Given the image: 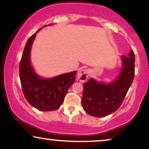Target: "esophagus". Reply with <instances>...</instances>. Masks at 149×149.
Here are the masks:
<instances>
[{
  "label": "esophagus",
  "instance_id": "34e87169",
  "mask_svg": "<svg viewBox=\"0 0 149 149\" xmlns=\"http://www.w3.org/2000/svg\"><path fill=\"white\" fill-rule=\"evenodd\" d=\"M89 75H90V71L88 69H81L78 71L77 78L81 83L86 81L88 80Z\"/></svg>",
  "mask_w": 149,
  "mask_h": 149
}]
</instances>
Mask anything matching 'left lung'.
<instances>
[{
	"mask_svg": "<svg viewBox=\"0 0 149 149\" xmlns=\"http://www.w3.org/2000/svg\"><path fill=\"white\" fill-rule=\"evenodd\" d=\"M119 75L109 83L90 78L83 84L82 107L89 115L104 117L115 112L122 104L134 77L135 57L132 49L122 56Z\"/></svg>",
	"mask_w": 149,
	"mask_h": 149,
	"instance_id": "left-lung-1",
	"label": "left lung"
}]
</instances>
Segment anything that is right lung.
I'll use <instances>...</instances> for the list:
<instances>
[{"label":"right lung","mask_w":149,"mask_h":149,"mask_svg":"<svg viewBox=\"0 0 149 149\" xmlns=\"http://www.w3.org/2000/svg\"><path fill=\"white\" fill-rule=\"evenodd\" d=\"M40 30L31 36L26 43L19 64V78L27 102L38 110L50 111L60 107L68 90L76 80L77 71L49 78H42L36 73L31 64V51L36 33Z\"/></svg>","instance_id":"obj_1"}]
</instances>
